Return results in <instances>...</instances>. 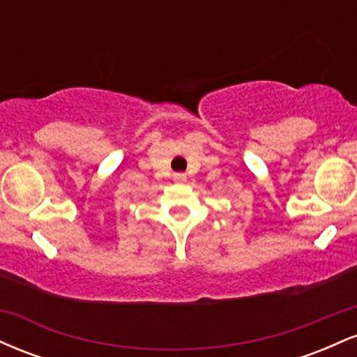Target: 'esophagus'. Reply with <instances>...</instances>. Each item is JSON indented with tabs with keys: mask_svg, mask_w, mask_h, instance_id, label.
<instances>
[{
	"mask_svg": "<svg viewBox=\"0 0 357 357\" xmlns=\"http://www.w3.org/2000/svg\"><path fill=\"white\" fill-rule=\"evenodd\" d=\"M173 178H174L176 183H184V181H186V174H184V173H174Z\"/></svg>",
	"mask_w": 357,
	"mask_h": 357,
	"instance_id": "1",
	"label": "esophagus"
}]
</instances>
